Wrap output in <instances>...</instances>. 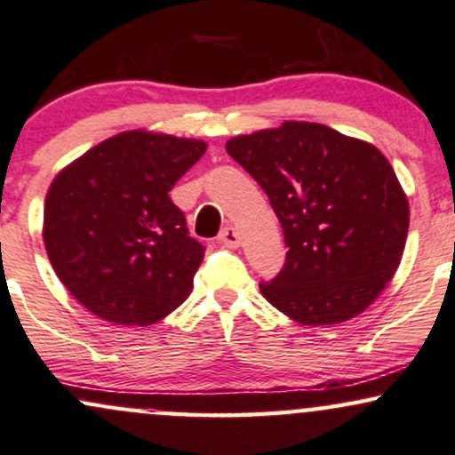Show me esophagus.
Segmentation results:
<instances>
[{"label": "esophagus", "mask_w": 455, "mask_h": 455, "mask_svg": "<svg viewBox=\"0 0 455 455\" xmlns=\"http://www.w3.org/2000/svg\"><path fill=\"white\" fill-rule=\"evenodd\" d=\"M218 242L227 245V248H239V233L237 228L233 227H224L220 237H218Z\"/></svg>", "instance_id": "esophagus-1"}]
</instances>
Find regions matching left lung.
Returning <instances> with one entry per match:
<instances>
[{
  "mask_svg": "<svg viewBox=\"0 0 455 455\" xmlns=\"http://www.w3.org/2000/svg\"><path fill=\"white\" fill-rule=\"evenodd\" d=\"M227 152L269 196L286 262L260 292L305 326L352 320L401 265L409 201L373 144L303 120L227 141Z\"/></svg>",
  "mask_w": 455,
  "mask_h": 455,
  "instance_id": "1",
  "label": "left lung"
}]
</instances>
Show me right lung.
I'll return each mask as SVG.
<instances>
[{"instance_id": "1", "label": "right lung", "mask_w": 455, "mask_h": 455, "mask_svg": "<svg viewBox=\"0 0 455 455\" xmlns=\"http://www.w3.org/2000/svg\"><path fill=\"white\" fill-rule=\"evenodd\" d=\"M201 140L124 131L61 169L44 204V245L91 314L150 326L193 290L204 245L169 190L205 155Z\"/></svg>"}]
</instances>
